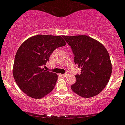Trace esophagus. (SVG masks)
Masks as SVG:
<instances>
[{"label":"esophagus","mask_w":125,"mask_h":125,"mask_svg":"<svg viewBox=\"0 0 125 125\" xmlns=\"http://www.w3.org/2000/svg\"><path fill=\"white\" fill-rule=\"evenodd\" d=\"M62 76H66L67 75V73H63V74H61Z\"/></svg>","instance_id":"1"}]
</instances>
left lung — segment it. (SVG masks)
Masks as SVG:
<instances>
[{"instance_id":"8db88e82","label":"left lung","mask_w":125,"mask_h":125,"mask_svg":"<svg viewBox=\"0 0 125 125\" xmlns=\"http://www.w3.org/2000/svg\"><path fill=\"white\" fill-rule=\"evenodd\" d=\"M74 54L75 64L81 67L71 85L75 94L84 98L94 97L101 92L110 79L112 65L106 48L86 35L62 36Z\"/></svg>"}]
</instances>
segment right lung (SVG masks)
<instances>
[{"label":"right lung","mask_w":125,"mask_h":125,"mask_svg":"<svg viewBox=\"0 0 125 125\" xmlns=\"http://www.w3.org/2000/svg\"><path fill=\"white\" fill-rule=\"evenodd\" d=\"M65 42L60 36L38 35L27 39L15 56L13 76L21 90L34 99H41L51 93L58 79L56 73L42 69L56 48Z\"/></svg>","instance_id":"1"}]
</instances>
